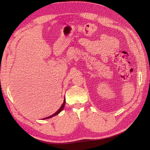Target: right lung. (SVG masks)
<instances>
[{"label":"right lung","mask_w":150,"mask_h":150,"mask_svg":"<svg viewBox=\"0 0 150 150\" xmlns=\"http://www.w3.org/2000/svg\"><path fill=\"white\" fill-rule=\"evenodd\" d=\"M65 103H66V99L64 98V103H63V104H62V105L61 106H60V108H59V109L58 110V111H57V112H55V113L54 114H53L52 115H50V116H49V117H46V118H44L43 119H50V118H52V117H54V116H55V115H58L60 111H61L62 110H63V108H64V105H65Z\"/></svg>","instance_id":"right-lung-1"}]
</instances>
